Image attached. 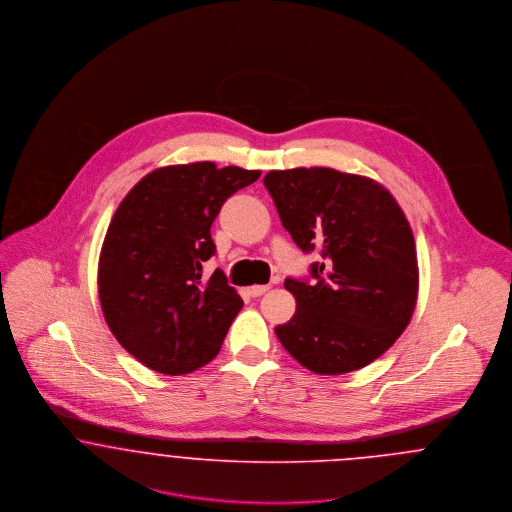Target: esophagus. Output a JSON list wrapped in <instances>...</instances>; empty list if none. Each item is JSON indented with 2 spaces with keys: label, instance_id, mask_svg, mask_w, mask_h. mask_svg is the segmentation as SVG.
<instances>
[{
  "label": "esophagus",
  "instance_id": "34e87169",
  "mask_svg": "<svg viewBox=\"0 0 512 512\" xmlns=\"http://www.w3.org/2000/svg\"><path fill=\"white\" fill-rule=\"evenodd\" d=\"M270 290V286H251L247 292L251 297H261L263 293H267Z\"/></svg>",
  "mask_w": 512,
  "mask_h": 512
}]
</instances>
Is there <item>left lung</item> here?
Wrapping results in <instances>:
<instances>
[{
  "instance_id": "8db88e82",
  "label": "left lung",
  "mask_w": 512,
  "mask_h": 512,
  "mask_svg": "<svg viewBox=\"0 0 512 512\" xmlns=\"http://www.w3.org/2000/svg\"><path fill=\"white\" fill-rule=\"evenodd\" d=\"M265 188L293 242L320 251L311 278H286L297 303L274 328L297 363L345 374L384 355L413 317L418 265L413 230L376 180L326 167L270 171Z\"/></svg>"
}]
</instances>
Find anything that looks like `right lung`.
<instances>
[{
	"label": "right lung",
	"instance_id": "obj_1",
	"mask_svg": "<svg viewBox=\"0 0 512 512\" xmlns=\"http://www.w3.org/2000/svg\"><path fill=\"white\" fill-rule=\"evenodd\" d=\"M261 171L211 161L149 172L122 199L99 253L103 317L122 347L161 374L207 365L244 307L215 255L211 224L222 203Z\"/></svg>",
	"mask_w": 512,
	"mask_h": 512
}]
</instances>
